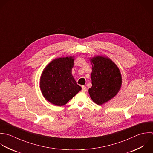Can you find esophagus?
<instances>
[{"mask_svg":"<svg viewBox=\"0 0 153 153\" xmlns=\"http://www.w3.org/2000/svg\"><path fill=\"white\" fill-rule=\"evenodd\" d=\"M82 91H83V92H85V91H87V88H86V87L85 86H82Z\"/></svg>","mask_w":153,"mask_h":153,"instance_id":"esophagus-1","label":"esophagus"}]
</instances>
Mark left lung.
<instances>
[{
	"label": "left lung",
	"mask_w": 153,
	"mask_h": 153,
	"mask_svg": "<svg viewBox=\"0 0 153 153\" xmlns=\"http://www.w3.org/2000/svg\"><path fill=\"white\" fill-rule=\"evenodd\" d=\"M91 62L92 86L89 89V94L95 103L102 105L119 91L122 83V75L117 66L107 57L97 56L91 59Z\"/></svg>",
	"instance_id": "1"
}]
</instances>
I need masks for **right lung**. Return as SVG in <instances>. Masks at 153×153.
<instances>
[{"label": "right lung", "instance_id": "obj_1", "mask_svg": "<svg viewBox=\"0 0 153 153\" xmlns=\"http://www.w3.org/2000/svg\"><path fill=\"white\" fill-rule=\"evenodd\" d=\"M73 65V57H63L53 59L44 68L40 88L45 98L51 104L64 105L81 91L71 74Z\"/></svg>", "mask_w": 153, "mask_h": 153}]
</instances>
